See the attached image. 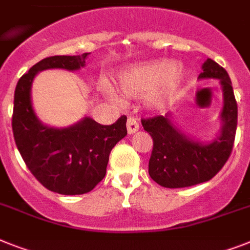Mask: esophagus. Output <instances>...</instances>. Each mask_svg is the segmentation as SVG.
Here are the masks:
<instances>
[{
    "instance_id": "34e87169",
    "label": "esophagus",
    "mask_w": 250,
    "mask_h": 250,
    "mask_svg": "<svg viewBox=\"0 0 250 250\" xmlns=\"http://www.w3.org/2000/svg\"><path fill=\"white\" fill-rule=\"evenodd\" d=\"M126 127H127V133L134 134L138 129H139V124L137 123V120H135L134 117H129L126 121Z\"/></svg>"
}]
</instances>
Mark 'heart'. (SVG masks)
I'll return each mask as SVG.
<instances>
[{
    "label": "heart",
    "mask_w": 250,
    "mask_h": 250,
    "mask_svg": "<svg viewBox=\"0 0 250 250\" xmlns=\"http://www.w3.org/2000/svg\"><path fill=\"white\" fill-rule=\"evenodd\" d=\"M183 79L184 74L176 65L168 61H153L124 70L119 76V88L129 97L150 93V104L162 106L176 96Z\"/></svg>",
    "instance_id": "obj_1"
}]
</instances>
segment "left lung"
<instances>
[{"instance_id": "1", "label": "left lung", "mask_w": 250, "mask_h": 250, "mask_svg": "<svg viewBox=\"0 0 250 250\" xmlns=\"http://www.w3.org/2000/svg\"><path fill=\"white\" fill-rule=\"evenodd\" d=\"M201 79H218L224 90L222 129L209 144L189 139L172 125L170 115L142 119L144 130L153 139L148 172L161 187L187 188L211 180L229 160L238 125V103L228 71L208 59L202 66Z\"/></svg>"}]
</instances>
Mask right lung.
Listing matches in <instances>:
<instances>
[{"instance_id": "1", "label": "right lung", "mask_w": 250, "mask_h": 250, "mask_svg": "<svg viewBox=\"0 0 250 250\" xmlns=\"http://www.w3.org/2000/svg\"><path fill=\"white\" fill-rule=\"evenodd\" d=\"M82 56H51L30 67L19 79L14 94L12 133L29 171L48 190L63 195L85 194L106 175L112 148L127 134L126 116L112 125H101L85 117L65 129L44 126L33 111L30 88L38 71L78 70L85 65Z\"/></svg>"}]
</instances>
